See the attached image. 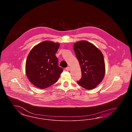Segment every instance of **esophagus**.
Returning a JSON list of instances; mask_svg holds the SVG:
<instances>
[{"mask_svg":"<svg viewBox=\"0 0 132 132\" xmlns=\"http://www.w3.org/2000/svg\"><path fill=\"white\" fill-rule=\"evenodd\" d=\"M66 70H67V71H69V70H70V68L69 67H67L66 68Z\"/></svg>","mask_w":132,"mask_h":132,"instance_id":"1","label":"esophagus"}]
</instances>
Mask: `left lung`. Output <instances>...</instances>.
I'll return each mask as SVG.
<instances>
[{
  "label": "left lung",
  "instance_id": "left-lung-1",
  "mask_svg": "<svg viewBox=\"0 0 132 132\" xmlns=\"http://www.w3.org/2000/svg\"><path fill=\"white\" fill-rule=\"evenodd\" d=\"M74 50L82 71V78L77 83L87 89H92L101 83L105 75L103 55L95 46L86 40L75 43Z\"/></svg>",
  "mask_w": 132,
  "mask_h": 132
}]
</instances>
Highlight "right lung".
<instances>
[{
    "label": "right lung",
    "instance_id": "1",
    "mask_svg": "<svg viewBox=\"0 0 132 132\" xmlns=\"http://www.w3.org/2000/svg\"><path fill=\"white\" fill-rule=\"evenodd\" d=\"M58 43L46 40L35 46L30 52L26 63V73L37 88H48L58 81L63 70L58 66L55 54Z\"/></svg>",
    "mask_w": 132,
    "mask_h": 132
}]
</instances>
